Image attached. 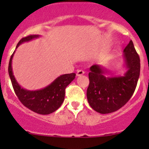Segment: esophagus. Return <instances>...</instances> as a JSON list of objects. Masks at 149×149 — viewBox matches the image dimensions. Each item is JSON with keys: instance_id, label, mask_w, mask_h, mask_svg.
Masks as SVG:
<instances>
[{"instance_id": "34e87169", "label": "esophagus", "mask_w": 149, "mask_h": 149, "mask_svg": "<svg viewBox=\"0 0 149 149\" xmlns=\"http://www.w3.org/2000/svg\"><path fill=\"white\" fill-rule=\"evenodd\" d=\"M84 74V71L82 70H78L77 73H76V76H82V75Z\"/></svg>"}]
</instances>
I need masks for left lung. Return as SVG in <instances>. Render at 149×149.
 Returning <instances> with one entry per match:
<instances>
[{"label":"left lung","mask_w":149,"mask_h":149,"mask_svg":"<svg viewBox=\"0 0 149 149\" xmlns=\"http://www.w3.org/2000/svg\"><path fill=\"white\" fill-rule=\"evenodd\" d=\"M127 71L124 76L108 77L107 70L100 65L90 68L89 85L86 91L91 107L101 114H108L120 109L134 93L140 76V58L130 40L123 50Z\"/></svg>","instance_id":"left-lung-1"}]
</instances>
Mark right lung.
<instances>
[{
    "label": "right lung",
    "instance_id": "right-lung-1",
    "mask_svg": "<svg viewBox=\"0 0 149 149\" xmlns=\"http://www.w3.org/2000/svg\"><path fill=\"white\" fill-rule=\"evenodd\" d=\"M40 35H29L22 38L16 45V48L21 44L38 38ZM15 51L10 56L8 64L9 74L12 86L16 95L26 107L40 115H49L56 111L61 106L65 99V88L76 77V73L61 75L47 86L42 89L29 91L22 88L16 81L12 70V59Z\"/></svg>",
    "mask_w": 149,
    "mask_h": 149
}]
</instances>
